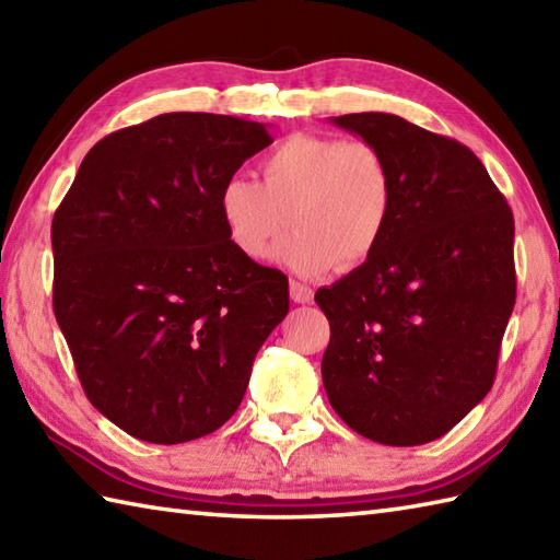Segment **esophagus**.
<instances>
[{"mask_svg": "<svg viewBox=\"0 0 560 560\" xmlns=\"http://www.w3.org/2000/svg\"><path fill=\"white\" fill-rule=\"evenodd\" d=\"M289 291H291L293 303H311L313 301V289L305 287V283H301V281H291Z\"/></svg>", "mask_w": 560, "mask_h": 560, "instance_id": "esophagus-1", "label": "esophagus"}]
</instances>
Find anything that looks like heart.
I'll use <instances>...</instances> for the list:
<instances>
[{"instance_id": "obj_1", "label": "heart", "mask_w": 560, "mask_h": 560, "mask_svg": "<svg viewBox=\"0 0 560 560\" xmlns=\"http://www.w3.org/2000/svg\"><path fill=\"white\" fill-rule=\"evenodd\" d=\"M261 182L233 177L218 194L225 235L249 261L271 257L295 273L352 269L374 255L393 208V174L366 140L295 133L259 162Z\"/></svg>"}]
</instances>
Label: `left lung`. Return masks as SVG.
<instances>
[{
	"mask_svg": "<svg viewBox=\"0 0 560 560\" xmlns=\"http://www.w3.org/2000/svg\"><path fill=\"white\" fill-rule=\"evenodd\" d=\"M330 120L388 160L393 208L374 255L315 293L330 320L325 393L371 442H434L495 381L517 295L514 218L462 142L381 112Z\"/></svg>",
	"mask_w": 560,
	"mask_h": 560,
	"instance_id": "obj_1",
	"label": "left lung"
}]
</instances>
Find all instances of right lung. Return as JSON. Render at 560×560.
<instances>
[{
    "label": "right lung",
    "mask_w": 560,
    "mask_h": 560,
    "mask_svg": "<svg viewBox=\"0 0 560 560\" xmlns=\"http://www.w3.org/2000/svg\"><path fill=\"white\" fill-rule=\"evenodd\" d=\"M265 124L162 114L98 140L52 215V311L94 408L136 440L225 424L289 313V279L230 245L218 194Z\"/></svg>",
    "instance_id": "right-lung-1"
}]
</instances>
